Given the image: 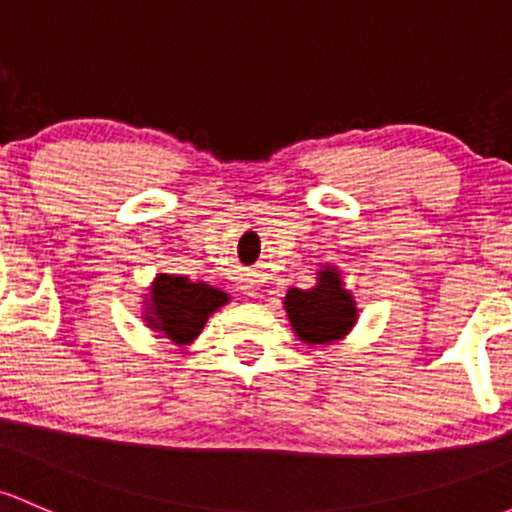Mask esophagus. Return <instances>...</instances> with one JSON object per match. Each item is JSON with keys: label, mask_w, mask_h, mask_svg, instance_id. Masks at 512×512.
Here are the masks:
<instances>
[{"label": "esophagus", "mask_w": 512, "mask_h": 512, "mask_svg": "<svg viewBox=\"0 0 512 512\" xmlns=\"http://www.w3.org/2000/svg\"><path fill=\"white\" fill-rule=\"evenodd\" d=\"M240 292L245 294V297H250V299H255L257 294H260V279L255 277V274H247L245 279H242L240 282Z\"/></svg>", "instance_id": "obj_1"}]
</instances>
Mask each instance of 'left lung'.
<instances>
[{
	"mask_svg": "<svg viewBox=\"0 0 512 512\" xmlns=\"http://www.w3.org/2000/svg\"><path fill=\"white\" fill-rule=\"evenodd\" d=\"M294 336L309 348L343 341L358 321V306L341 270L324 265L311 289H289L282 299Z\"/></svg>",
	"mask_w": 512,
	"mask_h": 512,
	"instance_id": "1",
	"label": "left lung"
}]
</instances>
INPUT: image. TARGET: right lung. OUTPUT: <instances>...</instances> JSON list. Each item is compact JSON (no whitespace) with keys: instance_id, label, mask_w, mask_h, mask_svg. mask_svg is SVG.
<instances>
[{"instance_id":"obj_1","label":"right lung","mask_w":512,"mask_h":512,"mask_svg":"<svg viewBox=\"0 0 512 512\" xmlns=\"http://www.w3.org/2000/svg\"><path fill=\"white\" fill-rule=\"evenodd\" d=\"M144 297V324L174 346H191L201 336L211 314L230 301V294L208 282H193L179 274L159 272Z\"/></svg>"}]
</instances>
